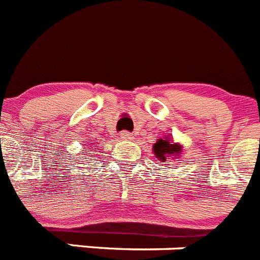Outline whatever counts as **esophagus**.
Returning a JSON list of instances; mask_svg holds the SVG:
<instances>
[{
    "instance_id": "obj_1",
    "label": "esophagus",
    "mask_w": 260,
    "mask_h": 260,
    "mask_svg": "<svg viewBox=\"0 0 260 260\" xmlns=\"http://www.w3.org/2000/svg\"><path fill=\"white\" fill-rule=\"evenodd\" d=\"M119 138L122 139V141H132L134 137H133V134H130V133L127 132H122L121 134H119Z\"/></svg>"
}]
</instances>
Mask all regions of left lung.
Masks as SVG:
<instances>
[{"mask_svg":"<svg viewBox=\"0 0 260 260\" xmlns=\"http://www.w3.org/2000/svg\"><path fill=\"white\" fill-rule=\"evenodd\" d=\"M152 152L157 160L166 161L170 156H180V154L183 152V146L180 143H175L171 137H166V138H159L156 143H154Z\"/></svg>","mask_w":260,"mask_h":260,"instance_id":"left-lung-1","label":"left lung"}]
</instances>
